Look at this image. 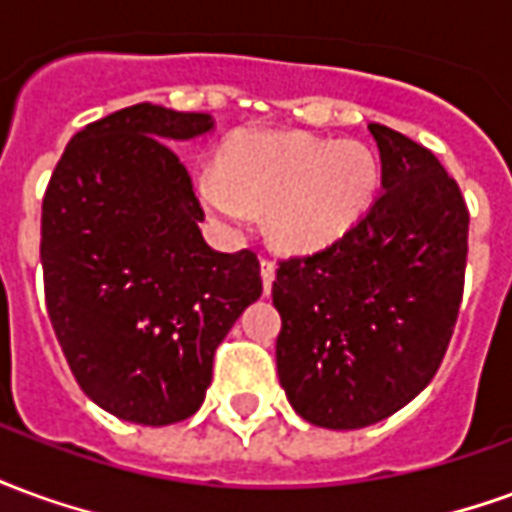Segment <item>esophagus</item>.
<instances>
[{
	"instance_id": "1",
	"label": "esophagus",
	"mask_w": 512,
	"mask_h": 512,
	"mask_svg": "<svg viewBox=\"0 0 512 512\" xmlns=\"http://www.w3.org/2000/svg\"><path fill=\"white\" fill-rule=\"evenodd\" d=\"M260 277H263V290H271V282H274V260L271 257H260Z\"/></svg>"
}]
</instances>
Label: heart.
<instances>
[{
  "label": "heart",
  "mask_w": 512,
  "mask_h": 512,
  "mask_svg": "<svg viewBox=\"0 0 512 512\" xmlns=\"http://www.w3.org/2000/svg\"><path fill=\"white\" fill-rule=\"evenodd\" d=\"M376 153L351 139L301 131H238L216 167L200 169L202 205L230 224L268 208V230L285 249L310 252L354 227L376 197Z\"/></svg>",
  "instance_id": "heart-1"
}]
</instances>
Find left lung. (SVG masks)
Segmentation results:
<instances>
[{"instance_id": "8db88e82", "label": "left lung", "mask_w": 512, "mask_h": 512, "mask_svg": "<svg viewBox=\"0 0 512 512\" xmlns=\"http://www.w3.org/2000/svg\"><path fill=\"white\" fill-rule=\"evenodd\" d=\"M381 183L337 241L279 260V384L312 425L381 422L436 376L463 299L469 208L455 178L414 139L370 123Z\"/></svg>"}]
</instances>
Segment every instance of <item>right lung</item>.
Instances as JSON below:
<instances>
[{
  "instance_id": "right-lung-1",
  "label": "right lung",
  "mask_w": 512,
  "mask_h": 512,
  "mask_svg": "<svg viewBox=\"0 0 512 512\" xmlns=\"http://www.w3.org/2000/svg\"><path fill=\"white\" fill-rule=\"evenodd\" d=\"M211 128L200 112L126 106L73 136L43 194V290L62 354L93 403L150 428L202 406L216 348L263 293L252 249L205 244L169 147Z\"/></svg>"
}]
</instances>
